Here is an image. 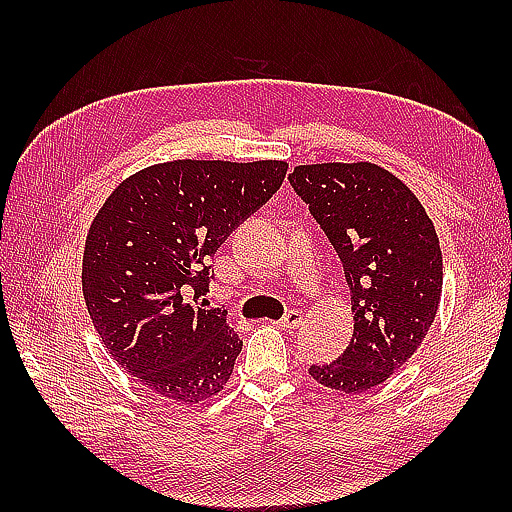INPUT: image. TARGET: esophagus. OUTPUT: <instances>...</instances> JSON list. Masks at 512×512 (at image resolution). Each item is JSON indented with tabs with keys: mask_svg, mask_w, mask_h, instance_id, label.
<instances>
[{
	"mask_svg": "<svg viewBox=\"0 0 512 512\" xmlns=\"http://www.w3.org/2000/svg\"><path fill=\"white\" fill-rule=\"evenodd\" d=\"M301 321H303V314L299 310H288L284 317L277 321V325L281 330H295V328H299Z\"/></svg>",
	"mask_w": 512,
	"mask_h": 512,
	"instance_id": "esophagus-1",
	"label": "esophagus"
}]
</instances>
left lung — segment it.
<instances>
[{"instance_id": "obj_1", "label": "left lung", "mask_w": 512, "mask_h": 512, "mask_svg": "<svg viewBox=\"0 0 512 512\" xmlns=\"http://www.w3.org/2000/svg\"><path fill=\"white\" fill-rule=\"evenodd\" d=\"M288 180L341 257L354 314L345 352L308 372L323 387L361 394L405 365L436 319V228L407 184L372 162L301 165Z\"/></svg>"}]
</instances>
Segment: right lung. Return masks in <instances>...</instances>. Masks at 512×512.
<instances>
[{"label":"right lung","mask_w":512,"mask_h":512,"mask_svg":"<svg viewBox=\"0 0 512 512\" xmlns=\"http://www.w3.org/2000/svg\"><path fill=\"white\" fill-rule=\"evenodd\" d=\"M286 171L284 160L162 162L123 180L96 213L85 306L114 361L162 398L195 405L231 378L242 341L224 308L198 303L211 284L206 262Z\"/></svg>","instance_id":"1"}]
</instances>
